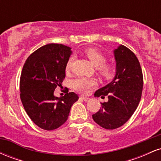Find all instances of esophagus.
<instances>
[{
    "label": "esophagus",
    "instance_id": "obj_1",
    "mask_svg": "<svg viewBox=\"0 0 161 161\" xmlns=\"http://www.w3.org/2000/svg\"><path fill=\"white\" fill-rule=\"evenodd\" d=\"M80 98H81V99H82L83 101H86V102H87V101H89V100H90L89 97H84V96H81V97H80Z\"/></svg>",
    "mask_w": 161,
    "mask_h": 161
}]
</instances>
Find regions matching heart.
<instances>
[{"label": "heart", "mask_w": 161, "mask_h": 161, "mask_svg": "<svg viewBox=\"0 0 161 161\" xmlns=\"http://www.w3.org/2000/svg\"><path fill=\"white\" fill-rule=\"evenodd\" d=\"M85 53L92 63L94 66H96V69L98 73L105 78H108L112 74L113 68L111 65L105 64L106 61V57L99 51L93 47H88L86 49ZM74 56H70L68 59L66 64V69L69 70L73 65ZM73 87L76 91L82 94H88L92 89V87L95 86V82L93 79H89L86 78H78L75 79L73 82Z\"/></svg>", "instance_id": "b5f03b06"}]
</instances>
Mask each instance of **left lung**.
<instances>
[{"label":"left lung","mask_w":161,"mask_h":161,"mask_svg":"<svg viewBox=\"0 0 161 161\" xmlns=\"http://www.w3.org/2000/svg\"><path fill=\"white\" fill-rule=\"evenodd\" d=\"M116 74L109 84L95 92V97L104 98L101 108L92 115L97 124L107 129L119 128L129 120L141 100L143 75L135 53L124 45L114 50Z\"/></svg>","instance_id":"left-lung-1"}]
</instances>
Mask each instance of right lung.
Wrapping results in <instances>:
<instances>
[{
	"label": "right lung",
	"instance_id": "obj_1",
	"mask_svg": "<svg viewBox=\"0 0 161 161\" xmlns=\"http://www.w3.org/2000/svg\"><path fill=\"white\" fill-rule=\"evenodd\" d=\"M71 47L48 44L33 52L25 60L19 82L20 98L25 112L41 129L53 130L67 120L71 107L78 101L74 92L63 97L53 95L66 76V64Z\"/></svg>",
	"mask_w": 161,
	"mask_h": 161
}]
</instances>
